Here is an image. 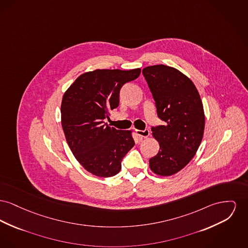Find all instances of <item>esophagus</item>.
Here are the masks:
<instances>
[{
	"label": "esophagus",
	"mask_w": 248,
	"mask_h": 248,
	"mask_svg": "<svg viewBox=\"0 0 248 248\" xmlns=\"http://www.w3.org/2000/svg\"><path fill=\"white\" fill-rule=\"evenodd\" d=\"M136 133L138 136H140L141 139H146L150 136V131L148 129L145 130H140V129H136Z\"/></svg>",
	"instance_id": "esophagus-1"
}]
</instances>
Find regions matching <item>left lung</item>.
Returning <instances> with one entry per match:
<instances>
[{
    "instance_id": "obj_1",
    "label": "left lung",
    "mask_w": 248,
    "mask_h": 248,
    "mask_svg": "<svg viewBox=\"0 0 248 248\" xmlns=\"http://www.w3.org/2000/svg\"><path fill=\"white\" fill-rule=\"evenodd\" d=\"M142 74L150 88L157 115L165 122L152 127L159 143L158 154L149 164L159 176H170L184 169L196 155L205 125L203 105L188 77L171 66H147Z\"/></svg>"
}]
</instances>
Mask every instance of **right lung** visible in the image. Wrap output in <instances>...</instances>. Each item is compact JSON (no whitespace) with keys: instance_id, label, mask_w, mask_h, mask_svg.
<instances>
[{"instance_id":"add662e5","label":"right lung","mask_w":248,"mask_h":248,"mask_svg":"<svg viewBox=\"0 0 248 248\" xmlns=\"http://www.w3.org/2000/svg\"><path fill=\"white\" fill-rule=\"evenodd\" d=\"M141 69H96L80 75L66 90L61 105L62 126L78 163L90 173L108 178L120 172L122 160L135 145L131 130L105 123L119 106L120 90Z\"/></svg>"}]
</instances>
